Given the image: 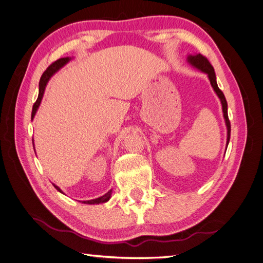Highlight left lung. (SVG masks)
<instances>
[{"instance_id":"obj_1","label":"left lung","mask_w":263,"mask_h":263,"mask_svg":"<svg viewBox=\"0 0 263 263\" xmlns=\"http://www.w3.org/2000/svg\"><path fill=\"white\" fill-rule=\"evenodd\" d=\"M188 63H191L194 67H196V68H198L201 71L206 72V74L209 75L212 86H213V88H214V90L216 91V94L219 97V100H221L222 108H223V115H224V119H225V123H227V126H228V141H227V143L229 144L230 137H231V123H230L229 115H228V102H227V100H225V96L223 94V91L219 89L218 86H217L214 68H213V66L209 62V59H207L205 56H203L201 53H198V54H196V56H189L188 57Z\"/></svg>"}]
</instances>
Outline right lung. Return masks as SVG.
<instances>
[{
  "label": "right lung",
  "mask_w": 263,
  "mask_h": 263,
  "mask_svg": "<svg viewBox=\"0 0 263 263\" xmlns=\"http://www.w3.org/2000/svg\"><path fill=\"white\" fill-rule=\"evenodd\" d=\"M69 60H70V59H69L68 57L60 58V59L56 60V62H54V63H52V64H51L50 66H49L48 68L44 71V74H42V76H41V78H40V82H39V95H38V99H36L35 103L33 104V107H32V113H31V118H32V119H33V117H34L36 109H38V107H39V105H40V102H41V100H42V95H44V91H45L46 85H47V83H48V81H49V78H50L58 69L62 68V67H63L64 65H66L67 63H68ZM53 186H54V188L57 189L58 192L63 193L62 189H60L58 186H56V185H53ZM111 194H112V189H111V191H108L105 195H103L102 197H99V198H96V199H91V200L83 201V203H84V204H100V203H105V201H107V200L109 199V197H111Z\"/></svg>",
  "instance_id": "right-lung-1"
}]
</instances>
